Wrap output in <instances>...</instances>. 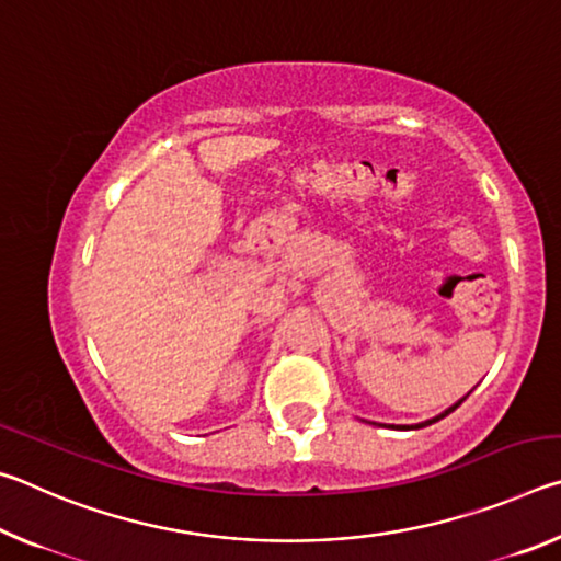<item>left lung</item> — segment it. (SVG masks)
<instances>
[{"mask_svg":"<svg viewBox=\"0 0 561 561\" xmlns=\"http://www.w3.org/2000/svg\"><path fill=\"white\" fill-rule=\"evenodd\" d=\"M470 393H472V391H470ZM470 393H468V396H470ZM468 396H462V398H460V401H455V403H453L450 408H445V411H443V413H438V415H435V417H428V421H423V423H415V425H411V428H425V425H431V423H435V421H440V417H445V415H450V413L455 411V408H458V405H460V403H462V401H465V398H468ZM403 428H405V425H403ZM403 428H401V431H403Z\"/></svg>","mask_w":561,"mask_h":561,"instance_id":"8db88e82","label":"left lung"}]
</instances>
